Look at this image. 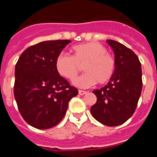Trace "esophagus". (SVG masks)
<instances>
[{
    "instance_id": "1",
    "label": "esophagus",
    "mask_w": 157,
    "mask_h": 157,
    "mask_svg": "<svg viewBox=\"0 0 157 157\" xmlns=\"http://www.w3.org/2000/svg\"><path fill=\"white\" fill-rule=\"evenodd\" d=\"M86 91H82V90H79L78 91V93L80 94V95H85V94H86Z\"/></svg>"
}]
</instances>
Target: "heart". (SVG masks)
<instances>
[{"mask_svg": "<svg viewBox=\"0 0 157 157\" xmlns=\"http://www.w3.org/2000/svg\"><path fill=\"white\" fill-rule=\"evenodd\" d=\"M72 56L60 54L55 59V70L62 77L74 81L83 67L84 75L76 79L74 84L79 87H89L98 82L105 84L111 79L115 69L112 55L100 43L90 42L75 45L71 49Z\"/></svg>", "mask_w": 157, "mask_h": 157, "instance_id": "heart-1", "label": "heart"}]
</instances>
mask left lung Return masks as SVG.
I'll return each mask as SVG.
<instances>
[{
  "label": "left lung",
  "instance_id": "left-lung-1",
  "mask_svg": "<svg viewBox=\"0 0 157 157\" xmlns=\"http://www.w3.org/2000/svg\"><path fill=\"white\" fill-rule=\"evenodd\" d=\"M107 43L114 54L115 69L108 84L93 91L97 102L91 108L92 116L107 126H118L135 113L142 91V71L137 55L114 40Z\"/></svg>",
  "mask_w": 157,
  "mask_h": 157
}]
</instances>
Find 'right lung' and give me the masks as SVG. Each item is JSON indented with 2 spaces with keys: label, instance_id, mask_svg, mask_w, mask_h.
<instances>
[{
  "label": "right lung",
  "instance_id": "right-lung-1",
  "mask_svg": "<svg viewBox=\"0 0 157 157\" xmlns=\"http://www.w3.org/2000/svg\"><path fill=\"white\" fill-rule=\"evenodd\" d=\"M71 40H49L23 51L15 67L14 97L29 124L39 129L54 127L65 115L68 102L78 94L55 70V59Z\"/></svg>",
  "mask_w": 157,
  "mask_h": 157
}]
</instances>
